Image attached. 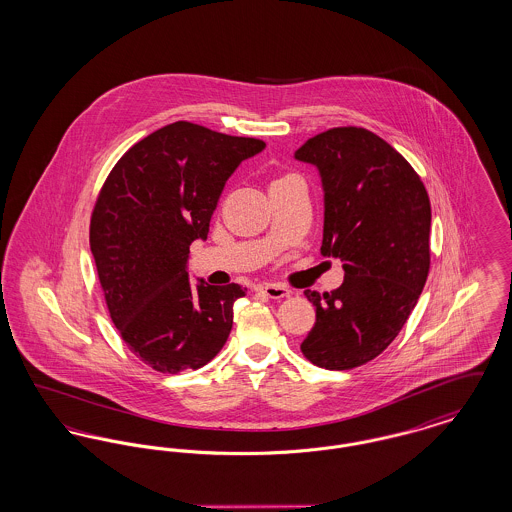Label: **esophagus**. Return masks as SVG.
Returning a JSON list of instances; mask_svg holds the SVG:
<instances>
[{
    "label": "esophagus",
    "mask_w": 512,
    "mask_h": 512,
    "mask_svg": "<svg viewBox=\"0 0 512 512\" xmlns=\"http://www.w3.org/2000/svg\"><path fill=\"white\" fill-rule=\"evenodd\" d=\"M259 290L265 293L267 297H270V299H284V297H290V293H292L288 288H286V286L270 284V282H267V284H261V286H259Z\"/></svg>",
    "instance_id": "obj_1"
}]
</instances>
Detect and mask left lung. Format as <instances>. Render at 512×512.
Wrapping results in <instances>:
<instances>
[{
  "mask_svg": "<svg viewBox=\"0 0 512 512\" xmlns=\"http://www.w3.org/2000/svg\"><path fill=\"white\" fill-rule=\"evenodd\" d=\"M295 159L320 171V251L345 270L338 290L305 292L317 322L301 353L320 368L351 370L376 359L413 313L430 272V197L411 163L359 126L320 132Z\"/></svg>",
  "mask_w": 512,
  "mask_h": 512,
  "instance_id": "obj_1",
  "label": "left lung"
}]
</instances>
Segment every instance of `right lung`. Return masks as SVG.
<instances>
[{"label":"right lung","mask_w":512,"mask_h":512,"mask_svg":"<svg viewBox=\"0 0 512 512\" xmlns=\"http://www.w3.org/2000/svg\"><path fill=\"white\" fill-rule=\"evenodd\" d=\"M263 147L172 122L130 147L99 190L90 247L105 305L128 349L157 372L197 370L228 340L245 288H194L186 259L207 238L230 174Z\"/></svg>","instance_id":"obj_1"}]
</instances>
